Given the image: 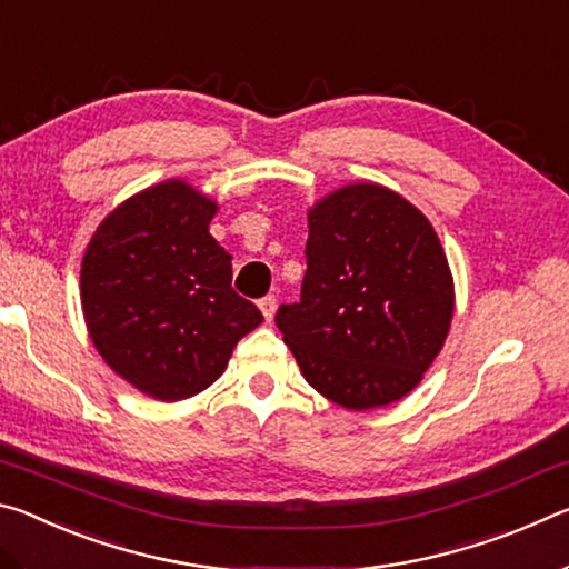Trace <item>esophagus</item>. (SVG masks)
I'll return each mask as SVG.
<instances>
[{
	"instance_id": "esophagus-1",
	"label": "esophagus",
	"mask_w": 569,
	"mask_h": 569,
	"mask_svg": "<svg viewBox=\"0 0 569 569\" xmlns=\"http://www.w3.org/2000/svg\"><path fill=\"white\" fill-rule=\"evenodd\" d=\"M261 311H263V316H266V321H273V316H276V308H278V301H276V296H266V298H261Z\"/></svg>"
}]
</instances>
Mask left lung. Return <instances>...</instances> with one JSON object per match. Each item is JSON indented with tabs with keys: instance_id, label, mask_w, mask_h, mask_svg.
Instances as JSON below:
<instances>
[{
	"instance_id": "obj_1",
	"label": "left lung",
	"mask_w": 569,
	"mask_h": 569,
	"mask_svg": "<svg viewBox=\"0 0 569 569\" xmlns=\"http://www.w3.org/2000/svg\"><path fill=\"white\" fill-rule=\"evenodd\" d=\"M301 303L276 316L303 379L351 411L419 387L451 329L455 276L435 226L379 182H349L308 208Z\"/></svg>"
}]
</instances>
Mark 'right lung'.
Instances as JSON below:
<instances>
[{"mask_svg":"<svg viewBox=\"0 0 569 569\" xmlns=\"http://www.w3.org/2000/svg\"><path fill=\"white\" fill-rule=\"evenodd\" d=\"M218 210L208 192L170 178L112 208L84 248L90 341L122 381L158 401L206 391L263 321L230 288V256L210 236Z\"/></svg>","mask_w":569,"mask_h":569,"instance_id":"obj_1","label":"right lung"}]
</instances>
